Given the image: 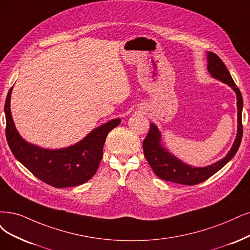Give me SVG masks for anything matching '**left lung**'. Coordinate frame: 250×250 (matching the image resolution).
Instances as JSON below:
<instances>
[{
	"label": "left lung",
	"instance_id": "obj_1",
	"mask_svg": "<svg viewBox=\"0 0 250 250\" xmlns=\"http://www.w3.org/2000/svg\"><path fill=\"white\" fill-rule=\"evenodd\" d=\"M207 70L210 75L228 84L235 91L237 96V109H238V125L236 139L233 143L232 148L229 149L228 154L224 159L212 164L206 167H192L176 158L174 154L169 152L166 147L162 144V135L158 126L154 124H150L149 132L143 141V151L145 159L150 165L154 174L161 179L166 181H171L186 186H195L207 180L212 175L215 174L221 168L227 165L239 149L240 143L242 140L243 126H242V109H243V99L239 88L230 76L226 64L217 55L213 52H207Z\"/></svg>",
	"mask_w": 250,
	"mask_h": 250
}]
</instances>
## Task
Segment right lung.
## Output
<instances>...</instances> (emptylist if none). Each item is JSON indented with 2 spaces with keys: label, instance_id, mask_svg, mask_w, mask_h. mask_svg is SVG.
I'll list each match as a JSON object with an SVG mask.
<instances>
[{
  "label": "right lung",
  "instance_id": "1",
  "mask_svg": "<svg viewBox=\"0 0 250 250\" xmlns=\"http://www.w3.org/2000/svg\"><path fill=\"white\" fill-rule=\"evenodd\" d=\"M12 88L5 102L6 138L16 160L37 178L54 188L77 187L88 181L103 158L107 135L120 124V119H112L94 128L76 144L60 149H45L26 142L17 132L10 110Z\"/></svg>",
  "mask_w": 250,
  "mask_h": 250
}]
</instances>
